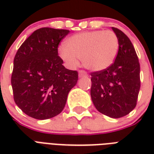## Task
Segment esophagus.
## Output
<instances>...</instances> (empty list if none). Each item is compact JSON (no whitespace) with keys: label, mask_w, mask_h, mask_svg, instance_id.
<instances>
[{"label":"esophagus","mask_w":154,"mask_h":154,"mask_svg":"<svg viewBox=\"0 0 154 154\" xmlns=\"http://www.w3.org/2000/svg\"><path fill=\"white\" fill-rule=\"evenodd\" d=\"M87 76V72L84 70H80L79 71V77H86Z\"/></svg>","instance_id":"obj_1"}]
</instances>
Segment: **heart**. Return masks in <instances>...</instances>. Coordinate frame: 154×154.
Here are the masks:
<instances>
[{
    "label": "heart",
    "mask_w": 154,
    "mask_h": 154,
    "mask_svg": "<svg viewBox=\"0 0 154 154\" xmlns=\"http://www.w3.org/2000/svg\"><path fill=\"white\" fill-rule=\"evenodd\" d=\"M119 49V41L112 30H94L80 32L69 37L65 46L58 49L60 57L69 67L78 65L82 60L91 71H101L112 65Z\"/></svg>",
    "instance_id": "b5f03b06"
}]
</instances>
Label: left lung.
I'll use <instances>...</instances> for the list:
<instances>
[{
  "mask_svg": "<svg viewBox=\"0 0 154 154\" xmlns=\"http://www.w3.org/2000/svg\"><path fill=\"white\" fill-rule=\"evenodd\" d=\"M112 29L119 41L117 57L109 68L90 73V94L99 112L119 118L136 107L141 87L140 64L129 37L117 28Z\"/></svg>",
  "mask_w": 154,
  "mask_h": 154,
  "instance_id": "left-lung-1",
  "label": "left lung"
}]
</instances>
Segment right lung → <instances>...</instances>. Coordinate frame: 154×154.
I'll list each match as a JSON object with an SVG mask.
<instances>
[{
  "label": "right lung",
  "mask_w": 154,
  "mask_h": 154,
  "mask_svg": "<svg viewBox=\"0 0 154 154\" xmlns=\"http://www.w3.org/2000/svg\"><path fill=\"white\" fill-rule=\"evenodd\" d=\"M69 30L41 28L16 53L11 77L13 98L29 117L49 119L61 112L78 80L77 71L65 69L58 45Z\"/></svg>",
  "instance_id": "1"
}]
</instances>
